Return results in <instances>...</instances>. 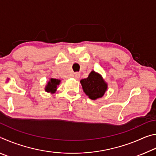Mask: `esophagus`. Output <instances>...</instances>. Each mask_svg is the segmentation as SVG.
I'll return each mask as SVG.
<instances>
[{"instance_id":"34e87169","label":"esophagus","mask_w":156,"mask_h":156,"mask_svg":"<svg viewBox=\"0 0 156 156\" xmlns=\"http://www.w3.org/2000/svg\"><path fill=\"white\" fill-rule=\"evenodd\" d=\"M80 73H74V76H73V77H74V78H76V80H78V79L80 78Z\"/></svg>"}]
</instances>
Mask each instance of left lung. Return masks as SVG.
<instances>
[{
  "label": "left lung",
  "instance_id": "1",
  "mask_svg": "<svg viewBox=\"0 0 156 156\" xmlns=\"http://www.w3.org/2000/svg\"><path fill=\"white\" fill-rule=\"evenodd\" d=\"M80 83L84 92L91 100L102 97L107 89V84L102 76L94 71L89 73L87 78L82 79Z\"/></svg>",
  "mask_w": 156,
  "mask_h": 156
}]
</instances>
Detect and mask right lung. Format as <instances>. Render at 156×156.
<instances>
[{
  "mask_svg": "<svg viewBox=\"0 0 156 156\" xmlns=\"http://www.w3.org/2000/svg\"><path fill=\"white\" fill-rule=\"evenodd\" d=\"M60 80H57V79H54V78H51L50 80L47 83L46 88H45V91L47 92H50V93H54L56 90V87L57 85H58L60 84Z\"/></svg>",
  "mask_w": 156,
  "mask_h": 156,
  "instance_id": "right-lung-1",
  "label": "right lung"
}]
</instances>
